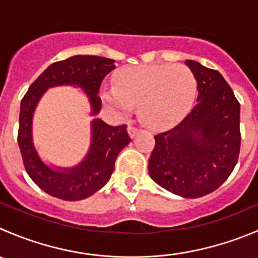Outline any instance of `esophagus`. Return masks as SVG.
Wrapping results in <instances>:
<instances>
[{"label":"esophagus","mask_w":258,"mask_h":258,"mask_svg":"<svg viewBox=\"0 0 258 258\" xmlns=\"http://www.w3.org/2000/svg\"><path fill=\"white\" fill-rule=\"evenodd\" d=\"M127 132H128V135H130V137H131V139H135V137H136V135L139 134V128L130 124V126L127 127Z\"/></svg>","instance_id":"obj_1"}]
</instances>
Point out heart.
<instances>
[{
    "label": "heart",
    "instance_id": "heart-1",
    "mask_svg": "<svg viewBox=\"0 0 258 258\" xmlns=\"http://www.w3.org/2000/svg\"><path fill=\"white\" fill-rule=\"evenodd\" d=\"M114 88L103 89L102 101L118 113L139 106L142 121L152 128H166L189 112L197 93V79L182 64H150L116 74Z\"/></svg>",
    "mask_w": 258,
    "mask_h": 258
}]
</instances>
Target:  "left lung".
<instances>
[{
	"instance_id": "1",
	"label": "left lung",
	"mask_w": 258,
	"mask_h": 258,
	"mask_svg": "<svg viewBox=\"0 0 258 258\" xmlns=\"http://www.w3.org/2000/svg\"><path fill=\"white\" fill-rule=\"evenodd\" d=\"M197 79L196 107L174 128L155 136L149 174L156 184L182 198L218 189L239 155V103L222 74L185 60Z\"/></svg>"
}]
</instances>
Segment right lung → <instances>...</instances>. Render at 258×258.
Segmentation results:
<instances>
[{
    "mask_svg": "<svg viewBox=\"0 0 258 258\" xmlns=\"http://www.w3.org/2000/svg\"><path fill=\"white\" fill-rule=\"evenodd\" d=\"M116 68L114 60L96 55H74L47 67L30 86L20 107L19 142L25 169L32 181L49 196L62 201H82L93 196L111 179L117 156L130 144L126 124L109 126L101 118L98 97L102 81ZM72 85L82 89L90 102L91 145L87 155L74 167L60 168L44 162L33 142L32 121L41 97L49 88Z\"/></svg>",
    "mask_w": 258,
    "mask_h": 258,
    "instance_id": "add662e5",
    "label": "right lung"
}]
</instances>
